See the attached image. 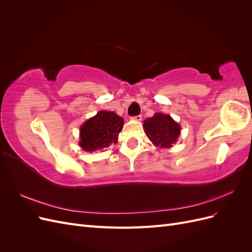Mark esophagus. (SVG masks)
Returning <instances> with one entry per match:
<instances>
[{
  "instance_id": "34e87169",
  "label": "esophagus",
  "mask_w": 252,
  "mask_h": 252,
  "mask_svg": "<svg viewBox=\"0 0 252 252\" xmlns=\"http://www.w3.org/2000/svg\"><path fill=\"white\" fill-rule=\"evenodd\" d=\"M132 120L136 121V122H141L142 121V116H135L132 118Z\"/></svg>"
}]
</instances>
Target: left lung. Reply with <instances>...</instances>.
Returning a JSON list of instances; mask_svg holds the SVG:
<instances>
[{
    "label": "left lung",
    "mask_w": 252,
    "mask_h": 252,
    "mask_svg": "<svg viewBox=\"0 0 252 252\" xmlns=\"http://www.w3.org/2000/svg\"><path fill=\"white\" fill-rule=\"evenodd\" d=\"M144 130L148 139L159 148H170L178 141L181 127L169 114L156 113L144 121Z\"/></svg>",
    "instance_id": "left-lung-1"
}]
</instances>
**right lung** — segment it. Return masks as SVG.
I'll list each match as a JSON object with an SVG mask.
<instances>
[{
	"instance_id": "add662e5",
	"label": "right lung",
	"mask_w": 252,
	"mask_h": 252,
	"mask_svg": "<svg viewBox=\"0 0 252 252\" xmlns=\"http://www.w3.org/2000/svg\"><path fill=\"white\" fill-rule=\"evenodd\" d=\"M124 120L113 111H98L80 128L81 148L88 152L102 150L117 144Z\"/></svg>"
}]
</instances>
